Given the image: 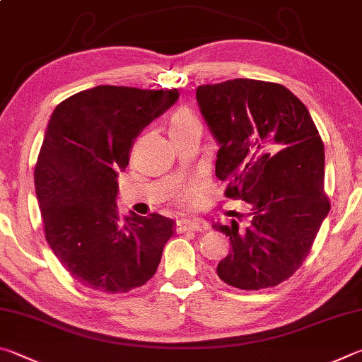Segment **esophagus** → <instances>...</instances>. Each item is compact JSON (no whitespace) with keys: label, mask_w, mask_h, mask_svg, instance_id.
<instances>
[{"label":"esophagus","mask_w":362,"mask_h":362,"mask_svg":"<svg viewBox=\"0 0 362 362\" xmlns=\"http://www.w3.org/2000/svg\"><path fill=\"white\" fill-rule=\"evenodd\" d=\"M206 229H208L206 223L200 219H180L176 223V230L180 232H186V230L199 232V230H206Z\"/></svg>","instance_id":"obj_1"}]
</instances>
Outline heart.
<instances>
[{
    "instance_id": "heart-1",
    "label": "heart",
    "mask_w": 362,
    "mask_h": 362,
    "mask_svg": "<svg viewBox=\"0 0 362 362\" xmlns=\"http://www.w3.org/2000/svg\"><path fill=\"white\" fill-rule=\"evenodd\" d=\"M194 122H197V119H195V116L191 111H189V110H177L173 114V117H171V132L185 129V127L191 125Z\"/></svg>"
}]
</instances>
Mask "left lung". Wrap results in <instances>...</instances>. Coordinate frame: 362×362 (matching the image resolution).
Here are the masks:
<instances>
[{"instance_id": "left-lung-1", "label": "left lung", "mask_w": 362, "mask_h": 362, "mask_svg": "<svg viewBox=\"0 0 362 362\" xmlns=\"http://www.w3.org/2000/svg\"><path fill=\"white\" fill-rule=\"evenodd\" d=\"M195 97L219 146L226 197L251 205L248 223L213 224L232 245L218 276L246 291L276 286L305 261L331 208L318 130L305 105L274 82L199 86Z\"/></svg>"}]
</instances>
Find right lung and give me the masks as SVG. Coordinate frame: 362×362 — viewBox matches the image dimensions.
Instances as JSON below:
<instances>
[{"label": "right lung", "mask_w": 362, "mask_h": 362, "mask_svg": "<svg viewBox=\"0 0 362 362\" xmlns=\"http://www.w3.org/2000/svg\"><path fill=\"white\" fill-rule=\"evenodd\" d=\"M180 98L173 90L97 86L55 107L35 167L46 240L82 286L116 294L154 276L175 221L120 218L117 176L135 138Z\"/></svg>", "instance_id": "obj_1"}]
</instances>
